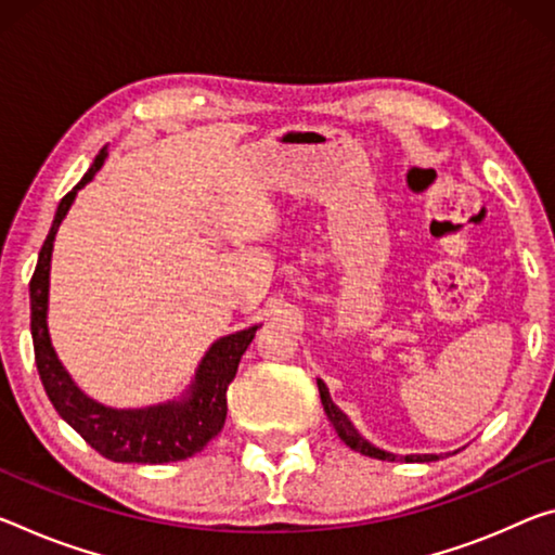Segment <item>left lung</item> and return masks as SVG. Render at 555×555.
<instances>
[{"label":"left lung","mask_w":555,"mask_h":555,"mask_svg":"<svg viewBox=\"0 0 555 555\" xmlns=\"http://www.w3.org/2000/svg\"><path fill=\"white\" fill-rule=\"evenodd\" d=\"M319 392H321V402H323V410L325 415H328L333 429H336L338 437L346 442L350 450H356L365 456H373V460H385V462H395V460H404V462H435L439 460L437 454H408V456H398V454H390V452H383L367 442L365 437H360L358 429L353 427V422L346 417V412H343L336 402L331 400L328 388H325V383L319 380Z\"/></svg>","instance_id":"1"}]
</instances>
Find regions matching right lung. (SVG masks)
Segmentation results:
<instances>
[{
	"label": "right lung",
	"instance_id": "add662e5",
	"mask_svg": "<svg viewBox=\"0 0 555 555\" xmlns=\"http://www.w3.org/2000/svg\"><path fill=\"white\" fill-rule=\"evenodd\" d=\"M105 155H108V151L103 147L81 182L59 202L54 224H51L47 242L39 251L37 269H34V276L29 281L34 358H37L43 390H47L59 415L105 460L130 464L180 462L205 450L209 439L222 433L227 420V388L234 380L244 350L249 348L259 325L219 338L207 350V356L202 358L195 383H192L188 398H182L180 402H167L145 410H113L86 398L76 388L64 365L59 363L54 348H51L47 328L51 249H54V236L61 219L66 217L76 192L93 180V175L101 170Z\"/></svg>",
	"mask_w": 555,
	"mask_h": 555
}]
</instances>
